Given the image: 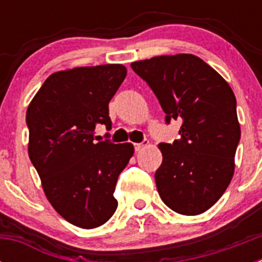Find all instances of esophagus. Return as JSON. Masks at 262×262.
Returning <instances> with one entry per match:
<instances>
[{
  "label": "esophagus",
  "instance_id": "obj_1",
  "mask_svg": "<svg viewBox=\"0 0 262 262\" xmlns=\"http://www.w3.org/2000/svg\"><path fill=\"white\" fill-rule=\"evenodd\" d=\"M148 143H149L148 142V139H144L142 143H135V144H134V148H135V151L138 152V151H140V149H143L144 147H147Z\"/></svg>",
  "mask_w": 262,
  "mask_h": 262
}]
</instances>
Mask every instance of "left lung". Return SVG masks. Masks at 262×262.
I'll list each match as a JSON object with an SVG mask.
<instances>
[{"instance_id": "left-lung-1", "label": "left lung", "mask_w": 262, "mask_h": 262, "mask_svg": "<svg viewBox=\"0 0 262 262\" xmlns=\"http://www.w3.org/2000/svg\"><path fill=\"white\" fill-rule=\"evenodd\" d=\"M131 68L157 97L165 123L181 120L180 138L172 144L160 143L157 191L173 211L202 214L232 180L240 142L235 94L215 69L194 55L156 56L133 62Z\"/></svg>"}]
</instances>
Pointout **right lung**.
<instances>
[{
	"mask_svg": "<svg viewBox=\"0 0 262 262\" xmlns=\"http://www.w3.org/2000/svg\"><path fill=\"white\" fill-rule=\"evenodd\" d=\"M126 75L120 64L56 72L27 108L29 156L46 195L81 228H96L113 216L118 177L134 155L131 143L94 142L97 126L111 129L108 102Z\"/></svg>",
	"mask_w": 262,
	"mask_h": 262,
	"instance_id": "1",
	"label": "right lung"
}]
</instances>
